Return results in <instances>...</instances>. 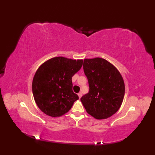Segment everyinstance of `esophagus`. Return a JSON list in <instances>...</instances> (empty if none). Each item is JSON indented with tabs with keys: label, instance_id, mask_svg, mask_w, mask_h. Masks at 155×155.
<instances>
[{
	"label": "esophagus",
	"instance_id": "1",
	"mask_svg": "<svg viewBox=\"0 0 155 155\" xmlns=\"http://www.w3.org/2000/svg\"><path fill=\"white\" fill-rule=\"evenodd\" d=\"M78 97H79V98H81V97H82V93H78Z\"/></svg>",
	"mask_w": 155,
	"mask_h": 155
}]
</instances>
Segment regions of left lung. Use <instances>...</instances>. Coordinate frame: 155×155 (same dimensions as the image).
I'll return each instance as SVG.
<instances>
[{"label": "left lung", "instance_id": "8db88e82", "mask_svg": "<svg viewBox=\"0 0 155 155\" xmlns=\"http://www.w3.org/2000/svg\"><path fill=\"white\" fill-rule=\"evenodd\" d=\"M83 69L89 86V92L81 98L84 108L97 119L111 117L119 109L124 96L119 71L102 58L84 59Z\"/></svg>", "mask_w": 155, "mask_h": 155}]
</instances>
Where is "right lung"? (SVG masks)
I'll use <instances>...</instances> for the list:
<instances>
[{
	"instance_id": "add662e5",
	"label": "right lung",
	"mask_w": 155,
	"mask_h": 155,
	"mask_svg": "<svg viewBox=\"0 0 155 155\" xmlns=\"http://www.w3.org/2000/svg\"><path fill=\"white\" fill-rule=\"evenodd\" d=\"M83 62L54 57L37 69L32 80V94L36 104L45 114L61 117L78 99V95L72 91V77L81 68Z\"/></svg>"
}]
</instances>
